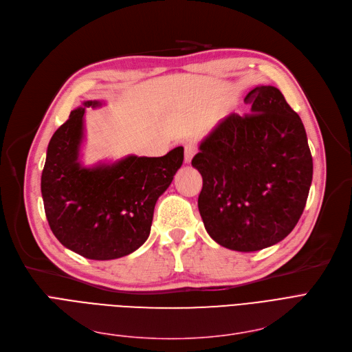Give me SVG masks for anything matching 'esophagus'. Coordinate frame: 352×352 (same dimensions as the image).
Wrapping results in <instances>:
<instances>
[{
  "mask_svg": "<svg viewBox=\"0 0 352 352\" xmlns=\"http://www.w3.org/2000/svg\"><path fill=\"white\" fill-rule=\"evenodd\" d=\"M195 155H196V146L193 143H186L185 144V162L190 163Z\"/></svg>",
  "mask_w": 352,
  "mask_h": 352,
  "instance_id": "34e87169",
  "label": "esophagus"
}]
</instances>
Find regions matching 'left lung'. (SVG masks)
<instances>
[{"mask_svg":"<svg viewBox=\"0 0 352 352\" xmlns=\"http://www.w3.org/2000/svg\"><path fill=\"white\" fill-rule=\"evenodd\" d=\"M250 114H229L200 143L197 206L210 238L255 252L287 238L304 212L312 156L305 127L274 86L250 90Z\"/></svg>","mask_w":352,"mask_h":352,"instance_id":"1","label":"left lung"}]
</instances>
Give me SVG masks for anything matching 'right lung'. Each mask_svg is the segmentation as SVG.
<instances>
[{
  "mask_svg": "<svg viewBox=\"0 0 352 352\" xmlns=\"http://www.w3.org/2000/svg\"><path fill=\"white\" fill-rule=\"evenodd\" d=\"M102 104L87 100L70 113L48 143L41 175L44 210L54 236L94 261L126 256L146 242L157 199L183 163L179 146L162 157L130 155L114 163L82 166L86 107Z\"/></svg>",
  "mask_w": 352,
  "mask_h": 352,
  "instance_id": "1",
  "label": "right lung"
}]
</instances>
